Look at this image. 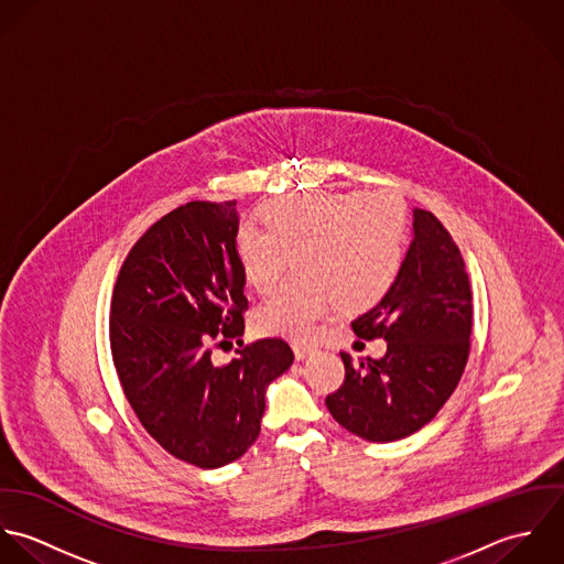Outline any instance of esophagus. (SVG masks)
Listing matches in <instances>:
<instances>
[{
    "mask_svg": "<svg viewBox=\"0 0 564 564\" xmlns=\"http://www.w3.org/2000/svg\"><path fill=\"white\" fill-rule=\"evenodd\" d=\"M292 350H294V357H296V359H305V357H310L316 348L310 346V344H294Z\"/></svg>",
    "mask_w": 564,
    "mask_h": 564,
    "instance_id": "1",
    "label": "esophagus"
}]
</instances>
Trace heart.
Returning a JSON list of instances; mask_svg holds the SVG:
<instances>
[{"mask_svg":"<svg viewBox=\"0 0 564 564\" xmlns=\"http://www.w3.org/2000/svg\"><path fill=\"white\" fill-rule=\"evenodd\" d=\"M254 226L235 232L243 281L270 294L290 254L301 272L254 314V329L305 341L338 307L348 314L375 307L394 285L408 246V214L392 194L310 192L263 203Z\"/></svg>","mask_w":564,"mask_h":564,"instance_id":"b5f03b06","label":"heart"}]
</instances>
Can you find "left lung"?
<instances>
[{
	"label": "left lung",
	"mask_w": 564,
	"mask_h": 564,
	"mask_svg": "<svg viewBox=\"0 0 564 564\" xmlns=\"http://www.w3.org/2000/svg\"><path fill=\"white\" fill-rule=\"evenodd\" d=\"M414 235L392 290L350 323L357 338L388 341L381 359L339 352L344 383L327 397L332 416L370 443H392L425 427L464 372L473 303L464 259L443 223L414 209Z\"/></svg>",
	"instance_id": "obj_1"
}]
</instances>
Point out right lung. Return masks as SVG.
<instances>
[{
  "instance_id": "right-lung-1",
  "label": "right lung",
  "mask_w": 564,
  "mask_h": 564,
  "mask_svg": "<svg viewBox=\"0 0 564 564\" xmlns=\"http://www.w3.org/2000/svg\"><path fill=\"white\" fill-rule=\"evenodd\" d=\"M235 200L187 203L130 248L111 301V352L143 430L174 457L220 468L261 432L265 388L294 352L281 338L241 341L243 276L235 257ZM240 341L220 367L214 343Z\"/></svg>"
}]
</instances>
